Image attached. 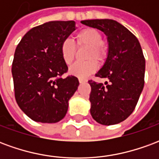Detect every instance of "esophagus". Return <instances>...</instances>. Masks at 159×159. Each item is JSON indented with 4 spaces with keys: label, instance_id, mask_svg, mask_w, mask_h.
<instances>
[{
    "label": "esophagus",
    "instance_id": "esophagus-1",
    "mask_svg": "<svg viewBox=\"0 0 159 159\" xmlns=\"http://www.w3.org/2000/svg\"><path fill=\"white\" fill-rule=\"evenodd\" d=\"M86 82H87L86 79H83V78H79L80 83H86Z\"/></svg>",
    "mask_w": 159,
    "mask_h": 159
}]
</instances>
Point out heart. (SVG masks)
Listing matches in <instances>:
<instances>
[{
	"label": "heart",
	"mask_w": 159,
	"mask_h": 159,
	"mask_svg": "<svg viewBox=\"0 0 159 159\" xmlns=\"http://www.w3.org/2000/svg\"><path fill=\"white\" fill-rule=\"evenodd\" d=\"M76 39L79 46L89 47L86 54V59L89 60L76 63L70 68L69 72L79 78H85L95 72L98 69V64L94 59L99 62L103 61L107 56V51L102 43V35L96 29L86 28L82 30L76 35ZM75 51V44L70 40L66 39L62 42L60 46V54L63 61L67 66L71 65L74 61Z\"/></svg>",
	"instance_id": "b5f03b06"
}]
</instances>
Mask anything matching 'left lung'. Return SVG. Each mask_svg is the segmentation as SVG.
I'll return each instance as SVG.
<instances>
[{"instance_id": "8db88e82", "label": "left lung", "mask_w": 159, "mask_h": 159, "mask_svg": "<svg viewBox=\"0 0 159 159\" xmlns=\"http://www.w3.org/2000/svg\"><path fill=\"white\" fill-rule=\"evenodd\" d=\"M82 24L100 30L107 36L108 52L95 74L109 83L89 81L91 86L90 113L97 123L113 125L133 112L144 88L146 60L138 39L112 19H89Z\"/></svg>"}]
</instances>
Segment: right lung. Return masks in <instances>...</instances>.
Returning a JSON list of instances; mask_svg holds the SVG:
<instances>
[{"mask_svg":"<svg viewBox=\"0 0 159 159\" xmlns=\"http://www.w3.org/2000/svg\"><path fill=\"white\" fill-rule=\"evenodd\" d=\"M70 21H50L30 30L16 48L12 61L15 99L33 121L54 123L66 115L79 82L62 78L68 70L60 54L62 42L76 29Z\"/></svg>","mask_w":159,"mask_h":159,"instance_id":"right-lung-1","label":"right lung"}]
</instances>
